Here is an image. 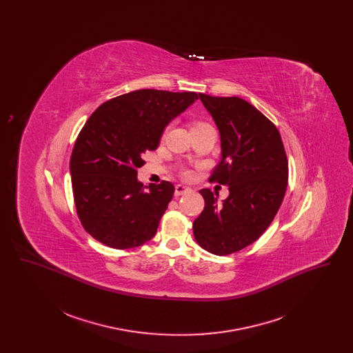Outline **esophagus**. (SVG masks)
<instances>
[{
	"label": "esophagus",
	"mask_w": 353,
	"mask_h": 353,
	"mask_svg": "<svg viewBox=\"0 0 353 353\" xmlns=\"http://www.w3.org/2000/svg\"><path fill=\"white\" fill-rule=\"evenodd\" d=\"M188 192H190V189L184 185H176V188H174V196H181Z\"/></svg>",
	"instance_id": "1"
}]
</instances>
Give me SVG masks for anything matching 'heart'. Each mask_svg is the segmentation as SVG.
Instances as JSON below:
<instances>
[{"instance_id":"obj_1","label":"heart","mask_w":353,"mask_h":353,"mask_svg":"<svg viewBox=\"0 0 353 353\" xmlns=\"http://www.w3.org/2000/svg\"><path fill=\"white\" fill-rule=\"evenodd\" d=\"M206 125H209L206 121H202V120H194L193 123H192V131H194V130H200L202 127H206ZM185 176L188 177L189 176V173H185Z\"/></svg>"}]
</instances>
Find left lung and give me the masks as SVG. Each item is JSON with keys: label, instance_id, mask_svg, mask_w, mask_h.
<instances>
[{"label": "left lung", "instance_id": "8db88e82", "mask_svg": "<svg viewBox=\"0 0 353 353\" xmlns=\"http://www.w3.org/2000/svg\"><path fill=\"white\" fill-rule=\"evenodd\" d=\"M219 127L222 157L209 181L229 186L219 203L200 190L205 208L193 222L202 249L229 255L254 243L275 219L288 181V160L275 124L249 101L199 94Z\"/></svg>", "mask_w": 353, "mask_h": 353}]
</instances>
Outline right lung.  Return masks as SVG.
<instances>
[{
	"label": "right lung",
	"instance_id": "obj_1",
	"mask_svg": "<svg viewBox=\"0 0 353 353\" xmlns=\"http://www.w3.org/2000/svg\"><path fill=\"white\" fill-rule=\"evenodd\" d=\"M196 92L136 90L104 101L78 134L70 172L77 214L84 230L103 245L124 250L152 239L173 197L169 181H137L143 153L159 147L174 117Z\"/></svg>",
	"mask_w": 353,
	"mask_h": 353
}]
</instances>
